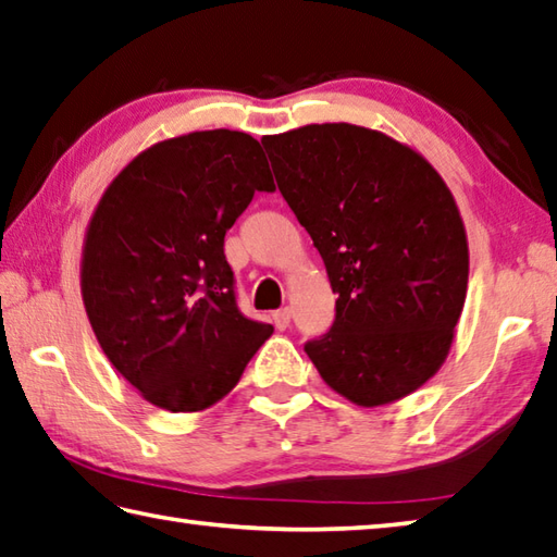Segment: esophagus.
Segmentation results:
<instances>
[{"instance_id":"34e87169","label":"esophagus","mask_w":557,"mask_h":557,"mask_svg":"<svg viewBox=\"0 0 557 557\" xmlns=\"http://www.w3.org/2000/svg\"><path fill=\"white\" fill-rule=\"evenodd\" d=\"M289 321H292V311L289 309H280L272 313V323H275V329L280 331H287L289 329Z\"/></svg>"}]
</instances>
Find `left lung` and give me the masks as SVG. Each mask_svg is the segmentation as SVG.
I'll return each mask as SVG.
<instances>
[{"label":"left lung","instance_id":"obj_1","mask_svg":"<svg viewBox=\"0 0 557 557\" xmlns=\"http://www.w3.org/2000/svg\"><path fill=\"white\" fill-rule=\"evenodd\" d=\"M263 147L337 294L331 331L304 350L355 406L410 396L440 372L466 301L468 238L451 190L379 129L304 125Z\"/></svg>","mask_w":557,"mask_h":557}]
</instances>
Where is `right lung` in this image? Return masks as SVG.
<instances>
[{
    "instance_id": "add662e5",
    "label": "right lung",
    "mask_w": 557,
    "mask_h": 557,
    "mask_svg": "<svg viewBox=\"0 0 557 557\" xmlns=\"http://www.w3.org/2000/svg\"><path fill=\"white\" fill-rule=\"evenodd\" d=\"M256 190H275L260 141L198 129L139 151L96 205L84 309L108 362L151 406L212 408L272 335L236 309L224 256V234Z\"/></svg>"
}]
</instances>
